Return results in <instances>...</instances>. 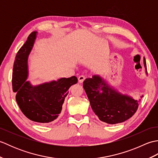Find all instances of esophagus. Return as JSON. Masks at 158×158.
I'll return each mask as SVG.
<instances>
[{"instance_id": "esophagus-1", "label": "esophagus", "mask_w": 158, "mask_h": 158, "mask_svg": "<svg viewBox=\"0 0 158 158\" xmlns=\"http://www.w3.org/2000/svg\"><path fill=\"white\" fill-rule=\"evenodd\" d=\"M85 79V76H84V75H80V76L78 77L79 82V83H82L83 81H84Z\"/></svg>"}]
</instances>
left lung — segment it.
Here are the masks:
<instances>
[{
    "label": "left lung",
    "instance_id": "obj_1",
    "mask_svg": "<svg viewBox=\"0 0 158 158\" xmlns=\"http://www.w3.org/2000/svg\"><path fill=\"white\" fill-rule=\"evenodd\" d=\"M143 64L147 75L145 57ZM83 85L93 111L100 121L109 124L122 123L130 119L136 113L143 97L140 96L137 100L129 95L123 94L98 75L85 79Z\"/></svg>",
    "mask_w": 158,
    "mask_h": 158
}]
</instances>
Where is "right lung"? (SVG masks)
Segmentation results:
<instances>
[{
	"mask_svg": "<svg viewBox=\"0 0 158 158\" xmlns=\"http://www.w3.org/2000/svg\"><path fill=\"white\" fill-rule=\"evenodd\" d=\"M37 32H32L17 53L12 75L16 101L24 115L33 122L52 123L61 113L62 105L70 87L77 83L75 76L33 85L29 81L28 59Z\"/></svg>",
	"mask_w": 158,
	"mask_h": 158,
	"instance_id": "add662e5",
	"label": "right lung"
}]
</instances>
